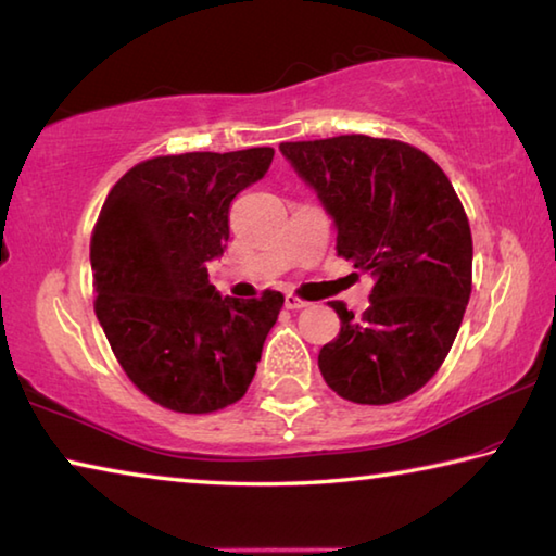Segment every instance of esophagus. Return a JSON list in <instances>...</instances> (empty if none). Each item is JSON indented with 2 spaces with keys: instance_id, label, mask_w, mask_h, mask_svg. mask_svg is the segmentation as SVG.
<instances>
[{
  "instance_id": "obj_1",
  "label": "esophagus",
  "mask_w": 556,
  "mask_h": 556,
  "mask_svg": "<svg viewBox=\"0 0 556 556\" xmlns=\"http://www.w3.org/2000/svg\"><path fill=\"white\" fill-rule=\"evenodd\" d=\"M285 306H287L289 311H299V308H306L308 304H306V301H301L299 296H294V294H287V296H285Z\"/></svg>"
}]
</instances>
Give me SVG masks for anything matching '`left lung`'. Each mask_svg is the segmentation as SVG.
<instances>
[{
  "mask_svg": "<svg viewBox=\"0 0 556 556\" xmlns=\"http://www.w3.org/2000/svg\"><path fill=\"white\" fill-rule=\"evenodd\" d=\"M338 230V255L371 271L369 308L340 301V336L320 375L338 396L383 406L410 396L445 362L471 294V230L447 175L401 140L338 136L281 143Z\"/></svg>",
  "mask_w": 556,
  "mask_h": 556,
  "instance_id": "obj_1",
  "label": "left lung"
}]
</instances>
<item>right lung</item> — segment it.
I'll return each mask as SVG.
<instances>
[{
	"label": "right lung",
	"instance_id": "add662e5",
	"mask_svg": "<svg viewBox=\"0 0 556 556\" xmlns=\"http://www.w3.org/2000/svg\"><path fill=\"white\" fill-rule=\"evenodd\" d=\"M275 150L153 157L121 177L94 226V311L128 379L160 406L211 413L245 396L285 296H220L228 211Z\"/></svg>",
	"mask_w": 556,
	"mask_h": 556
}]
</instances>
